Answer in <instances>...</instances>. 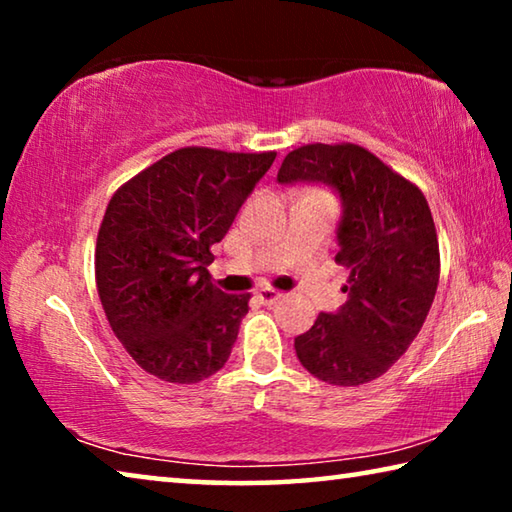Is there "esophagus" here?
<instances>
[{
  "label": "esophagus",
  "instance_id": "obj_1",
  "mask_svg": "<svg viewBox=\"0 0 512 512\" xmlns=\"http://www.w3.org/2000/svg\"><path fill=\"white\" fill-rule=\"evenodd\" d=\"M257 298H259V302H262V305H275V302L282 298V293H277L273 289H259Z\"/></svg>",
  "mask_w": 512,
  "mask_h": 512
}]
</instances>
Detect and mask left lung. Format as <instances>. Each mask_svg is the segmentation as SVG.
Returning <instances> with one entry per match:
<instances>
[{
    "mask_svg": "<svg viewBox=\"0 0 512 512\" xmlns=\"http://www.w3.org/2000/svg\"><path fill=\"white\" fill-rule=\"evenodd\" d=\"M277 183L325 185L339 196L336 262L350 268L348 300L318 314L293 348L320 381L368 384L413 343L436 296L440 255L427 198L357 144L300 146Z\"/></svg>",
    "mask_w": 512,
    "mask_h": 512,
    "instance_id": "8db88e82",
    "label": "left lung"
}]
</instances>
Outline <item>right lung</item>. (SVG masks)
Returning <instances> with one entry per match:
<instances>
[{
  "label": "right lung",
  "mask_w": 512,
  "mask_h": 512,
  "mask_svg": "<svg viewBox=\"0 0 512 512\" xmlns=\"http://www.w3.org/2000/svg\"><path fill=\"white\" fill-rule=\"evenodd\" d=\"M275 153L178 149L110 198L94 268L103 311L137 366L169 384H198L228 361L250 296L210 282L212 246Z\"/></svg>",
  "instance_id": "obj_1"
}]
</instances>
